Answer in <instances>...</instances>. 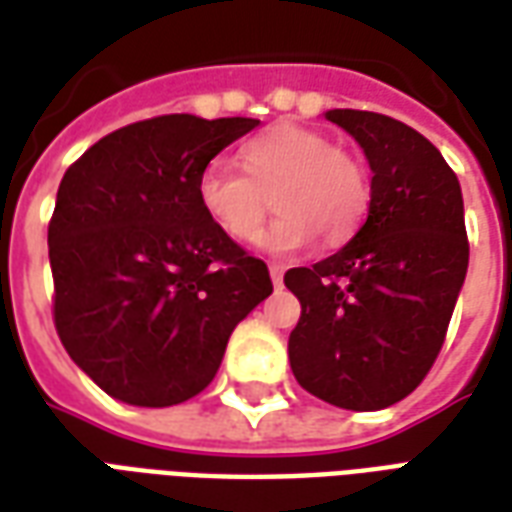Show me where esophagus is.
I'll use <instances>...</instances> for the list:
<instances>
[{
  "label": "esophagus",
  "mask_w": 512,
  "mask_h": 512,
  "mask_svg": "<svg viewBox=\"0 0 512 512\" xmlns=\"http://www.w3.org/2000/svg\"><path fill=\"white\" fill-rule=\"evenodd\" d=\"M282 274H285V268L282 266H271V282H274V288H282Z\"/></svg>",
  "instance_id": "1"
}]
</instances>
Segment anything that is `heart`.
<instances>
[{
  "instance_id": "heart-1",
  "label": "heart",
  "mask_w": 512,
  "mask_h": 512,
  "mask_svg": "<svg viewBox=\"0 0 512 512\" xmlns=\"http://www.w3.org/2000/svg\"><path fill=\"white\" fill-rule=\"evenodd\" d=\"M241 172L208 164L197 178L205 219L238 244H252L268 216V197L279 216L260 246L271 255H293L315 244L351 241L370 208V175L359 158L299 123H277L238 147Z\"/></svg>"
}]
</instances>
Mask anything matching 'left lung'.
Masks as SVG:
<instances>
[{
  "label": "left lung",
  "instance_id": "1",
  "mask_svg": "<svg viewBox=\"0 0 512 512\" xmlns=\"http://www.w3.org/2000/svg\"><path fill=\"white\" fill-rule=\"evenodd\" d=\"M326 120L362 145L373 194L367 222L337 255L285 274L301 304L290 370L332 406L378 411L422 384L447 337L469 266L461 183L395 117L332 109Z\"/></svg>",
  "mask_w": 512,
  "mask_h": 512
}]
</instances>
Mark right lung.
<instances>
[{"label":"right lung","mask_w":512,"mask_h":512,"mask_svg":"<svg viewBox=\"0 0 512 512\" xmlns=\"http://www.w3.org/2000/svg\"><path fill=\"white\" fill-rule=\"evenodd\" d=\"M260 120L161 115L76 158L49 222L54 326L106 395L164 408L200 395L227 340L271 296L266 263L213 227L197 178Z\"/></svg>","instance_id":"obj_1"}]
</instances>
